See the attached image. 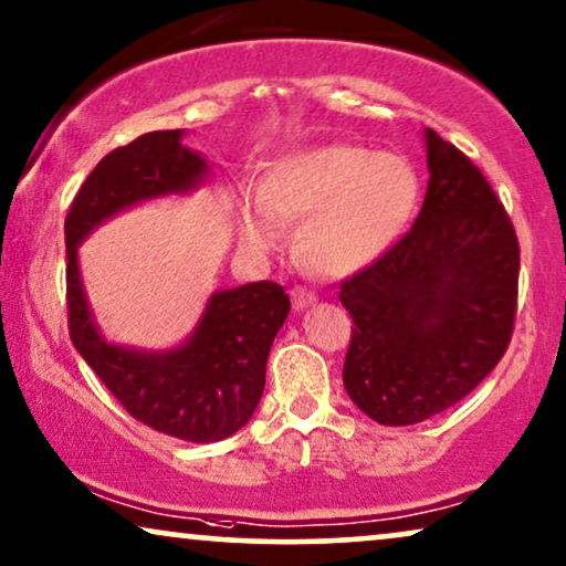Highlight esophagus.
I'll list each match as a JSON object with an SVG mask.
<instances>
[{
	"label": "esophagus",
	"mask_w": 566,
	"mask_h": 566,
	"mask_svg": "<svg viewBox=\"0 0 566 566\" xmlns=\"http://www.w3.org/2000/svg\"><path fill=\"white\" fill-rule=\"evenodd\" d=\"M290 295H292V305H295V311H305V307H311L315 300H318L315 297V292L305 287H292Z\"/></svg>",
	"instance_id": "1"
}]
</instances>
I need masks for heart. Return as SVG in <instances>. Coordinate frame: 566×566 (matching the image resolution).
Here are the masks:
<instances>
[{"label":"heart","mask_w":566,"mask_h":566,"mask_svg":"<svg viewBox=\"0 0 566 566\" xmlns=\"http://www.w3.org/2000/svg\"><path fill=\"white\" fill-rule=\"evenodd\" d=\"M419 176L401 155L318 145L284 155L240 205V238L274 251L284 222H300L297 255L321 276H352L386 255L409 228Z\"/></svg>","instance_id":"heart-1"}]
</instances>
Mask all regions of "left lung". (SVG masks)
Instances as JSON below:
<instances>
[{
    "label": "left lung",
    "mask_w": 566,
    "mask_h": 566,
    "mask_svg": "<svg viewBox=\"0 0 566 566\" xmlns=\"http://www.w3.org/2000/svg\"><path fill=\"white\" fill-rule=\"evenodd\" d=\"M429 184L411 230L342 282L354 328L344 388L386 427L419 424L469 396L512 336L520 245L492 186L424 129Z\"/></svg>",
    "instance_id": "8db88e82"
}]
</instances>
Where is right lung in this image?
I'll list each match as a JSON object with an SVG mask.
<instances>
[{
  "instance_id": "right-lung-1",
  "label": "right lung",
  "mask_w": 566,
  "mask_h": 566,
  "mask_svg": "<svg viewBox=\"0 0 566 566\" xmlns=\"http://www.w3.org/2000/svg\"><path fill=\"white\" fill-rule=\"evenodd\" d=\"M184 134H142L105 155L82 184L64 222L66 313L74 349L134 419L186 442H217L248 424L261 401L269 349L290 313L282 284L214 292L184 344L147 352L103 336L77 259L82 240L111 217L205 184L209 163L184 145Z\"/></svg>"
}]
</instances>
